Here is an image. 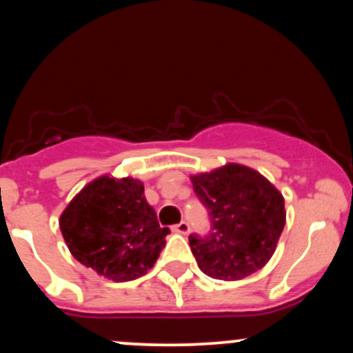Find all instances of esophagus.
<instances>
[{
	"label": "esophagus",
	"instance_id": "obj_1",
	"mask_svg": "<svg viewBox=\"0 0 353 353\" xmlns=\"http://www.w3.org/2000/svg\"><path fill=\"white\" fill-rule=\"evenodd\" d=\"M172 230L174 232H177V234H189V230H190V228H189V224L185 221H182V222H179V224H176V225H172Z\"/></svg>",
	"mask_w": 353,
	"mask_h": 353
}]
</instances>
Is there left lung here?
<instances>
[{
	"mask_svg": "<svg viewBox=\"0 0 353 353\" xmlns=\"http://www.w3.org/2000/svg\"><path fill=\"white\" fill-rule=\"evenodd\" d=\"M190 181L210 222L205 236H189L202 272L219 281H241L262 269L285 225L282 194L241 164L197 174Z\"/></svg>",
	"mask_w": 353,
	"mask_h": 353,
	"instance_id": "left-lung-1",
	"label": "left lung"
}]
</instances>
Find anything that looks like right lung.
<instances>
[{
    "instance_id": "obj_1",
    "label": "right lung",
    "mask_w": 353,
    "mask_h": 353,
    "mask_svg": "<svg viewBox=\"0 0 353 353\" xmlns=\"http://www.w3.org/2000/svg\"><path fill=\"white\" fill-rule=\"evenodd\" d=\"M59 228L76 261L114 282L148 272L171 232L157 222L143 182L108 176L92 181L70 202Z\"/></svg>"
}]
</instances>
